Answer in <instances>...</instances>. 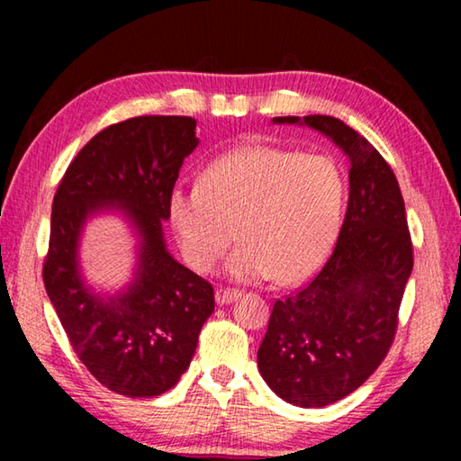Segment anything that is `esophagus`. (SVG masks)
I'll return each mask as SVG.
<instances>
[{"label": "esophagus", "mask_w": 461, "mask_h": 461, "mask_svg": "<svg viewBox=\"0 0 461 461\" xmlns=\"http://www.w3.org/2000/svg\"><path fill=\"white\" fill-rule=\"evenodd\" d=\"M241 296V291H238V288H225V286H220L215 291V301L217 305H228V303L236 301Z\"/></svg>", "instance_id": "obj_1"}]
</instances>
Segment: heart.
I'll list each match as a JSON object with an SVG mask.
<instances>
[{"label": "heart", "instance_id": "obj_1", "mask_svg": "<svg viewBox=\"0 0 461 461\" xmlns=\"http://www.w3.org/2000/svg\"><path fill=\"white\" fill-rule=\"evenodd\" d=\"M346 201V175L331 156L244 146L209 162L199 186H175L168 217L194 270H213L236 229L231 276L296 285L330 256Z\"/></svg>", "mask_w": 461, "mask_h": 461}]
</instances>
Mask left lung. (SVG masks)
Wrapping results in <instances>:
<instances>
[{
  "mask_svg": "<svg viewBox=\"0 0 461 461\" xmlns=\"http://www.w3.org/2000/svg\"><path fill=\"white\" fill-rule=\"evenodd\" d=\"M303 123L349 156L348 212L323 268L275 301L258 368L280 399L313 409L354 393L386 357L412 270V241L399 181L376 148L331 115H305Z\"/></svg>",
  "mask_w": 461,
  "mask_h": 461,
  "instance_id": "left-lung-1",
  "label": "left lung"
}]
</instances>
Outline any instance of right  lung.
I'll use <instances>...</instances> for the list:
<instances>
[{
    "mask_svg": "<svg viewBox=\"0 0 461 461\" xmlns=\"http://www.w3.org/2000/svg\"><path fill=\"white\" fill-rule=\"evenodd\" d=\"M197 122L140 115L112 123L68 165L52 201L42 280L68 341L99 384L130 399H152L189 368L213 286L168 254L162 221L183 160L197 148ZM126 212L143 236L135 283L101 300L84 286L76 246L99 208Z\"/></svg>",
    "mask_w": 461,
    "mask_h": 461,
    "instance_id": "right-lung-1",
    "label": "right lung"
}]
</instances>
